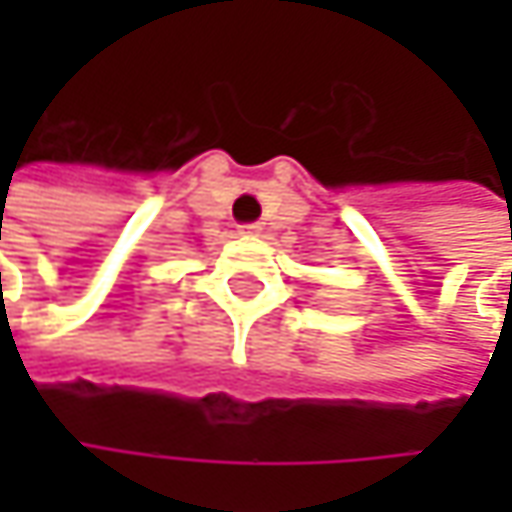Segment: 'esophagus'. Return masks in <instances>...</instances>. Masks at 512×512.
Returning <instances> with one entry per match:
<instances>
[{"mask_svg":"<svg viewBox=\"0 0 512 512\" xmlns=\"http://www.w3.org/2000/svg\"><path fill=\"white\" fill-rule=\"evenodd\" d=\"M239 230H242L245 236H262V233H265V227L259 225V222H250V225H242V227H239Z\"/></svg>","mask_w":512,"mask_h":512,"instance_id":"obj_1","label":"esophagus"}]
</instances>
